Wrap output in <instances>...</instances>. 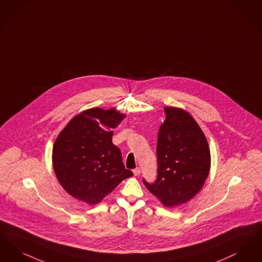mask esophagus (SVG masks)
I'll use <instances>...</instances> for the list:
<instances>
[{
	"label": "esophagus",
	"instance_id": "obj_1",
	"mask_svg": "<svg viewBox=\"0 0 262 262\" xmlns=\"http://www.w3.org/2000/svg\"><path fill=\"white\" fill-rule=\"evenodd\" d=\"M133 173H134L135 176H138V175L141 173V169H140L139 167H136L135 169H133Z\"/></svg>",
	"mask_w": 262,
	"mask_h": 262
}]
</instances>
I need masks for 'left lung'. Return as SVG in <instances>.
<instances>
[{
	"instance_id": "1",
	"label": "left lung",
	"mask_w": 262,
	"mask_h": 262,
	"mask_svg": "<svg viewBox=\"0 0 262 262\" xmlns=\"http://www.w3.org/2000/svg\"><path fill=\"white\" fill-rule=\"evenodd\" d=\"M158 144V176L154 183L143 179L162 205L187 203L203 188L210 168V150L204 132L187 112L164 107Z\"/></svg>"
}]
</instances>
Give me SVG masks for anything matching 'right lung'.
<instances>
[{
    "label": "right lung",
    "mask_w": 262,
    "mask_h": 262,
    "mask_svg": "<svg viewBox=\"0 0 262 262\" xmlns=\"http://www.w3.org/2000/svg\"><path fill=\"white\" fill-rule=\"evenodd\" d=\"M124 116L114 108L87 110L59 133L53 148V165L58 182L73 198L96 205L133 176L113 143V129Z\"/></svg>",
    "instance_id": "obj_1"
}]
</instances>
